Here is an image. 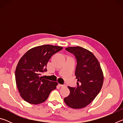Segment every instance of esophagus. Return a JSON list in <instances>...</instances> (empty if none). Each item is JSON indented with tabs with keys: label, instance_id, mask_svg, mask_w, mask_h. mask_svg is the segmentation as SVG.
Returning a JSON list of instances; mask_svg holds the SVG:
<instances>
[{
	"label": "esophagus",
	"instance_id": "1",
	"mask_svg": "<svg viewBox=\"0 0 123 123\" xmlns=\"http://www.w3.org/2000/svg\"><path fill=\"white\" fill-rule=\"evenodd\" d=\"M59 86L61 87H66L65 85H61V84H59Z\"/></svg>",
	"mask_w": 123,
	"mask_h": 123
}]
</instances>
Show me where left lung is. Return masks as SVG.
Instances as JSON below:
<instances>
[{"label": "left lung", "mask_w": 123, "mask_h": 123, "mask_svg": "<svg viewBox=\"0 0 123 123\" xmlns=\"http://www.w3.org/2000/svg\"><path fill=\"white\" fill-rule=\"evenodd\" d=\"M65 49L77 60L75 75L78 82L75 87H68L70 94L64 101L72 109H82L94 100L100 91L104 82L103 70L98 60L88 50L79 46Z\"/></svg>", "instance_id": "left-lung-1"}]
</instances>
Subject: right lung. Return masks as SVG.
Listing matches in <instances>:
<instances>
[{
  "label": "right lung",
  "mask_w": 123,
  "mask_h": 123,
  "mask_svg": "<svg viewBox=\"0 0 123 123\" xmlns=\"http://www.w3.org/2000/svg\"><path fill=\"white\" fill-rule=\"evenodd\" d=\"M63 49L49 44L32 48L20 58L15 71L16 82L20 95L25 101L37 105L44 102L50 93L56 88L57 82L43 79L47 65L54 54Z\"/></svg>",
  "instance_id": "1"
}]
</instances>
